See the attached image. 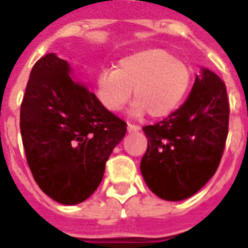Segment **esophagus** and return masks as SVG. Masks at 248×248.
Instances as JSON below:
<instances>
[{"label": "esophagus", "instance_id": "obj_1", "mask_svg": "<svg viewBox=\"0 0 248 248\" xmlns=\"http://www.w3.org/2000/svg\"><path fill=\"white\" fill-rule=\"evenodd\" d=\"M140 127V126H137V124H127V130H129V133H134V131H138Z\"/></svg>", "mask_w": 248, "mask_h": 248}]
</instances>
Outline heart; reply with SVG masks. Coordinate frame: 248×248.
Returning <instances> with one entry per match:
<instances>
[{
    "instance_id": "heart-1",
    "label": "heart",
    "mask_w": 248,
    "mask_h": 248,
    "mask_svg": "<svg viewBox=\"0 0 248 248\" xmlns=\"http://www.w3.org/2000/svg\"><path fill=\"white\" fill-rule=\"evenodd\" d=\"M187 63L162 49L137 51L119 60L115 69H105L95 78V94L108 111L117 113L134 89L131 113L165 118L174 113L191 86Z\"/></svg>"
}]
</instances>
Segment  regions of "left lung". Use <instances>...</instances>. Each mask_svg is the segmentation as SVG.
<instances>
[{"instance_id": "8db88e82", "label": "left lung", "mask_w": 248, "mask_h": 248, "mask_svg": "<svg viewBox=\"0 0 248 248\" xmlns=\"http://www.w3.org/2000/svg\"><path fill=\"white\" fill-rule=\"evenodd\" d=\"M229 115L226 85L202 67L186 102L161 122L143 127L147 150L140 172L156 197L183 201L210 181L223 154Z\"/></svg>"}]
</instances>
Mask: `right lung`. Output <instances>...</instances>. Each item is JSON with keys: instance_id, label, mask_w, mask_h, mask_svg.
I'll return each instance as SVG.
<instances>
[{"instance_id": "1", "label": "right lung", "mask_w": 248, "mask_h": 248, "mask_svg": "<svg viewBox=\"0 0 248 248\" xmlns=\"http://www.w3.org/2000/svg\"><path fill=\"white\" fill-rule=\"evenodd\" d=\"M19 127L37 185L47 197L69 206L97 190L106 161L127 130L54 53L31 69Z\"/></svg>"}]
</instances>
